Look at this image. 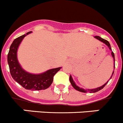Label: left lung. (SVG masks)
Returning <instances> with one entry per match:
<instances>
[{"mask_svg": "<svg viewBox=\"0 0 123 123\" xmlns=\"http://www.w3.org/2000/svg\"><path fill=\"white\" fill-rule=\"evenodd\" d=\"M95 38H97V39L98 40H100V42H103V43H105V45H107V46H108V48H109V49L111 51V54H112V57H113V62H114V69H115V55H114V53L112 52V49H111V45H110L109 42L107 40H106L103 39V38H102L101 37H99V36H95ZM113 73H114V69H113V72H112V75H111L110 79H111V78H112V76H113ZM69 80H70V82H71V85H72V86H73V87L75 89H76L77 91H80V92H84V93H87V92H89V93H95V92H98V91H100V90L102 89L103 88V87H105V86H106V85L107 83H108V81H107V82H106L105 84H104L103 86H100V87H97V88L92 89H85L82 88V87H79V86H77V85H76V84L75 83L73 79H72V76H71V75H70Z\"/></svg>", "mask_w": 123, "mask_h": 123, "instance_id": "8db88e82", "label": "left lung"}]
</instances>
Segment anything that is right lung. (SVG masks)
Returning <instances> with one entry per match:
<instances>
[{
    "mask_svg": "<svg viewBox=\"0 0 123 123\" xmlns=\"http://www.w3.org/2000/svg\"><path fill=\"white\" fill-rule=\"evenodd\" d=\"M31 32H27L13 41L8 54V63L12 78L22 87L31 91L45 90L51 86L54 76L62 68L51 69L38 74L30 73L22 68L17 59V50L24 37Z\"/></svg>",
    "mask_w": 123,
    "mask_h": 123,
    "instance_id": "add662e5",
    "label": "right lung"
}]
</instances>
